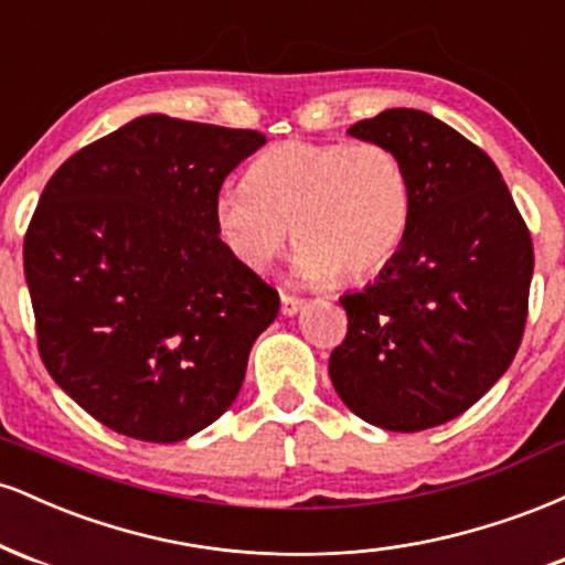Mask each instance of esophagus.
<instances>
[{
  "instance_id": "esophagus-1",
  "label": "esophagus",
  "mask_w": 565,
  "mask_h": 565,
  "mask_svg": "<svg viewBox=\"0 0 565 565\" xmlns=\"http://www.w3.org/2000/svg\"><path fill=\"white\" fill-rule=\"evenodd\" d=\"M302 305H305L302 297L287 295V291H284V295H281V313H284V316H295V313H300Z\"/></svg>"
}]
</instances>
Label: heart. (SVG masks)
I'll return each instance as SVG.
<instances>
[{
  "label": "heart",
  "mask_w": 565,
  "mask_h": 565,
  "mask_svg": "<svg viewBox=\"0 0 565 565\" xmlns=\"http://www.w3.org/2000/svg\"><path fill=\"white\" fill-rule=\"evenodd\" d=\"M225 249L263 270L291 242L305 281H366L393 263L412 223L404 159L377 140H284L252 159L246 183L215 193Z\"/></svg>",
  "instance_id": "heart-1"
}]
</instances>
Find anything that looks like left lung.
Wrapping results in <instances>:
<instances>
[{"label": "left lung", "mask_w": 565, "mask_h": 565, "mask_svg": "<svg viewBox=\"0 0 565 565\" xmlns=\"http://www.w3.org/2000/svg\"><path fill=\"white\" fill-rule=\"evenodd\" d=\"M348 132L404 159L412 223L374 284L340 297L348 334L329 377L369 425L427 430L468 412L515 359L531 233L494 161L436 116L387 108Z\"/></svg>", "instance_id": "obj_1"}]
</instances>
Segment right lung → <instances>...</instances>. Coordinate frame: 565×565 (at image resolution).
Here are the masks:
<instances>
[{
	"label": "right lung",
	"instance_id": "right-lung-1",
	"mask_svg": "<svg viewBox=\"0 0 565 565\" xmlns=\"http://www.w3.org/2000/svg\"><path fill=\"white\" fill-rule=\"evenodd\" d=\"M265 142L148 114L63 161L23 238L50 377L121 436L174 444L236 401L278 291L225 249L215 193Z\"/></svg>",
	"mask_w": 565,
	"mask_h": 565
}]
</instances>
